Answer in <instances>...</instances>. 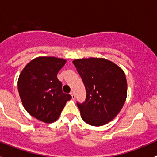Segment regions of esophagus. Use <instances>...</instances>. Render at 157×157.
I'll list each match as a JSON object with an SVG mask.
<instances>
[{
    "label": "esophagus",
    "mask_w": 157,
    "mask_h": 157,
    "mask_svg": "<svg viewBox=\"0 0 157 157\" xmlns=\"http://www.w3.org/2000/svg\"><path fill=\"white\" fill-rule=\"evenodd\" d=\"M70 94H71V97H72V99H75V95H74V92H71V93H70Z\"/></svg>",
    "instance_id": "1"
}]
</instances>
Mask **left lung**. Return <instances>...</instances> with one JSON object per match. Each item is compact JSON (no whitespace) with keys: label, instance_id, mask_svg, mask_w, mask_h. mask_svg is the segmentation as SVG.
Here are the masks:
<instances>
[{"label":"left lung","instance_id":"obj_1","mask_svg":"<svg viewBox=\"0 0 157 157\" xmlns=\"http://www.w3.org/2000/svg\"><path fill=\"white\" fill-rule=\"evenodd\" d=\"M86 89V99L77 102L83 121L102 126L112 121L122 109L127 97L124 71L104 58H84L73 61Z\"/></svg>","mask_w":157,"mask_h":157}]
</instances>
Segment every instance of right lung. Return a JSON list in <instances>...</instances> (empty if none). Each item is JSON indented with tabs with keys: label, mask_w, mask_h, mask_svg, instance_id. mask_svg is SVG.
I'll use <instances>...</instances> for the list:
<instances>
[{
	"label": "right lung",
	"mask_w": 157,
	"mask_h": 157,
	"mask_svg": "<svg viewBox=\"0 0 157 157\" xmlns=\"http://www.w3.org/2000/svg\"><path fill=\"white\" fill-rule=\"evenodd\" d=\"M66 61L55 57H39L31 61L20 74L18 91L25 109L45 123L56 121L66 102L71 99L62 91L57 77Z\"/></svg>",
	"instance_id": "add662e5"
}]
</instances>
